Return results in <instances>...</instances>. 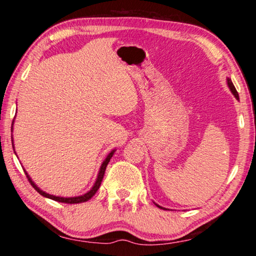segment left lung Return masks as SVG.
Returning <instances> with one entry per match:
<instances>
[{"mask_svg":"<svg viewBox=\"0 0 256 256\" xmlns=\"http://www.w3.org/2000/svg\"><path fill=\"white\" fill-rule=\"evenodd\" d=\"M227 84H228L229 89H230V92H232L234 96H235V98H236V99H238V100H240V96H238V92H237V90H236V88H235V86L232 84V80H230V79H229V78L227 79ZM156 206H157L158 208H160V209H162V208L160 206H158V204H156Z\"/></svg>","mask_w":256,"mask_h":256,"instance_id":"obj_1","label":"left lung"}]
</instances>
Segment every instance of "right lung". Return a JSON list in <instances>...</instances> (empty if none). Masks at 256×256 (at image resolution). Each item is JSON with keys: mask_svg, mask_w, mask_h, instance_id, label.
<instances>
[{"mask_svg": "<svg viewBox=\"0 0 256 256\" xmlns=\"http://www.w3.org/2000/svg\"><path fill=\"white\" fill-rule=\"evenodd\" d=\"M12 128H14V124H12V128H11V130H12ZM114 152H115V149L112 150V152L107 156L106 159L104 160V162H102V166H100V170H99V172H98V177H97L96 182H94V186L92 188V190H90L89 192H86V194H84V196H74V198H60V196H52V194L46 193V192H44V190H40V188H38V186L34 183L32 180L30 178V176L27 174V172L24 170V172H26V175H27V178H28V180H29V183L32 184V188H34V190H36L37 192L40 193V196H42L48 198H52V200L58 201V202L68 203V204H73V203H81V202H86V201L90 200V198H92L94 196V194H96V192H97L98 188H99V186H100L102 182L104 175H105V170H106L107 164H108V162H110V158L112 157V154H114Z\"/></svg>", "mask_w": 256, "mask_h": 256, "instance_id": "obj_1", "label": "right lung"}]
</instances>
